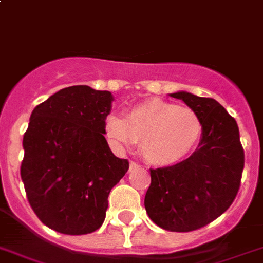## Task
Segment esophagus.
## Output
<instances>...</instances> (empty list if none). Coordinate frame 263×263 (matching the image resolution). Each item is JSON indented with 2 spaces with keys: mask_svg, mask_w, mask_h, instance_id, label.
<instances>
[{
  "mask_svg": "<svg viewBox=\"0 0 263 263\" xmlns=\"http://www.w3.org/2000/svg\"><path fill=\"white\" fill-rule=\"evenodd\" d=\"M139 167V164L138 163H135V162H129V171H134V170H136Z\"/></svg>",
  "mask_w": 263,
  "mask_h": 263,
  "instance_id": "esophagus-1",
  "label": "esophagus"
}]
</instances>
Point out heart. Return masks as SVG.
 <instances>
[{
	"mask_svg": "<svg viewBox=\"0 0 263 263\" xmlns=\"http://www.w3.org/2000/svg\"><path fill=\"white\" fill-rule=\"evenodd\" d=\"M104 128L112 147L121 151L140 142L143 158L155 165L182 162L196 148L203 134L202 119L193 108L160 99L135 105L127 119L108 115Z\"/></svg>",
	"mask_w": 263,
	"mask_h": 263,
	"instance_id": "1",
	"label": "heart"
}]
</instances>
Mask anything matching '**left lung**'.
<instances>
[{
  "instance_id": "8db88e82",
  "label": "left lung",
  "mask_w": 263,
  "mask_h": 263,
  "mask_svg": "<svg viewBox=\"0 0 263 263\" xmlns=\"http://www.w3.org/2000/svg\"><path fill=\"white\" fill-rule=\"evenodd\" d=\"M170 96L199 115L203 134L186 160L149 170L144 206L159 227L187 233L209 224L231 206L240 186L245 154L237 121L217 100L184 90Z\"/></svg>"
}]
</instances>
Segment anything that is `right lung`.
<instances>
[{"mask_svg": "<svg viewBox=\"0 0 263 263\" xmlns=\"http://www.w3.org/2000/svg\"><path fill=\"white\" fill-rule=\"evenodd\" d=\"M114 96L88 85L64 88L30 115L21 179L39 219L68 235L103 224L112 187L129 168L104 138Z\"/></svg>", "mask_w": 263, "mask_h": 263, "instance_id": "add662e5", "label": "right lung"}]
</instances>
